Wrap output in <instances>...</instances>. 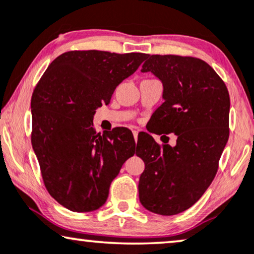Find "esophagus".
I'll return each mask as SVG.
<instances>
[{
	"instance_id": "34e87169",
	"label": "esophagus",
	"mask_w": 254,
	"mask_h": 254,
	"mask_svg": "<svg viewBox=\"0 0 254 254\" xmlns=\"http://www.w3.org/2000/svg\"><path fill=\"white\" fill-rule=\"evenodd\" d=\"M132 133H133L134 140H136V141H137V138H138V131H137V130H133V131H132Z\"/></svg>"
}]
</instances>
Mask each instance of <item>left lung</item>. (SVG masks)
Masks as SVG:
<instances>
[{
	"label": "left lung",
	"mask_w": 254,
	"mask_h": 254,
	"mask_svg": "<svg viewBox=\"0 0 254 254\" xmlns=\"http://www.w3.org/2000/svg\"><path fill=\"white\" fill-rule=\"evenodd\" d=\"M141 72L164 88L152 132H173L177 144L161 146L148 133L138 136L136 154L145 162L139 200L154 214L177 215L200 200L217 173L229 139V92L212 67L192 57L148 54Z\"/></svg>",
	"instance_id": "1"
}]
</instances>
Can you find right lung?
Here are the masks:
<instances>
[{
	"instance_id": "1",
	"label": "right lung",
	"mask_w": 254,
	"mask_h": 254,
	"mask_svg": "<svg viewBox=\"0 0 254 254\" xmlns=\"http://www.w3.org/2000/svg\"><path fill=\"white\" fill-rule=\"evenodd\" d=\"M147 56L69 51L50 64L36 86L31 143L47 191L63 207L75 212L102 207L111 182L134 154L129 129L96 134L93 118Z\"/></svg>"
}]
</instances>
